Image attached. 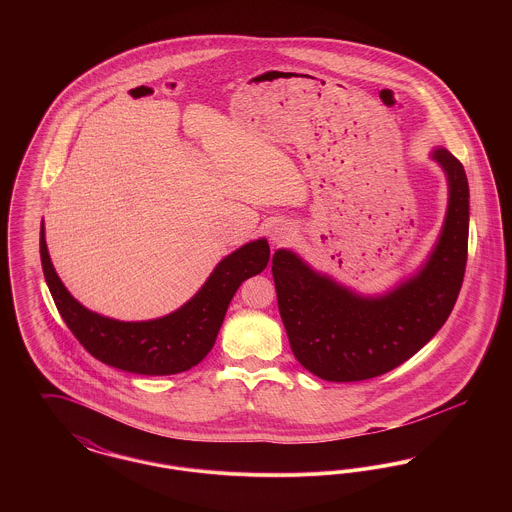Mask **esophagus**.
I'll return each mask as SVG.
<instances>
[{"label": "esophagus", "instance_id": "esophagus-1", "mask_svg": "<svg viewBox=\"0 0 512 512\" xmlns=\"http://www.w3.org/2000/svg\"><path fill=\"white\" fill-rule=\"evenodd\" d=\"M270 238H272L274 244H286L292 238V228L284 226V224H278L270 230Z\"/></svg>", "mask_w": 512, "mask_h": 512}]
</instances>
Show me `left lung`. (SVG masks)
Returning a JSON list of instances; mask_svg holds the SVG:
<instances>
[{
    "label": "left lung",
    "mask_w": 512,
    "mask_h": 512,
    "mask_svg": "<svg viewBox=\"0 0 512 512\" xmlns=\"http://www.w3.org/2000/svg\"><path fill=\"white\" fill-rule=\"evenodd\" d=\"M447 174L449 203L438 244L422 268L384 295H359L318 274L290 249L272 255L278 309L295 359L328 382H361L403 365L438 334L463 286L468 255V180L447 149L432 151Z\"/></svg>",
    "instance_id": "1"
}]
</instances>
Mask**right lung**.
I'll return each instance as SVG.
<instances>
[{
	"mask_svg": "<svg viewBox=\"0 0 512 512\" xmlns=\"http://www.w3.org/2000/svg\"><path fill=\"white\" fill-rule=\"evenodd\" d=\"M40 257L59 315L84 349L105 365L146 376H169L201 363L213 349L226 309L242 282L263 272L270 259L265 238L230 253L194 297L167 317L122 322L80 305L63 286L49 259L44 222Z\"/></svg>",
	"mask_w": 512,
	"mask_h": 512,
	"instance_id": "add662e5",
	"label": "right lung"
}]
</instances>
